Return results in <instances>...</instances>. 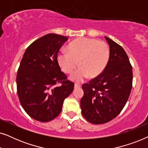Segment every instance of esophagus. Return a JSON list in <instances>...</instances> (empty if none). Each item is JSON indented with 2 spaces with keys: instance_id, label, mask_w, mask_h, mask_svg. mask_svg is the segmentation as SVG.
Listing matches in <instances>:
<instances>
[{
  "instance_id": "1",
  "label": "esophagus",
  "mask_w": 148,
  "mask_h": 148,
  "mask_svg": "<svg viewBox=\"0 0 148 148\" xmlns=\"http://www.w3.org/2000/svg\"><path fill=\"white\" fill-rule=\"evenodd\" d=\"M82 87V85L79 84H75V88H81Z\"/></svg>"
}]
</instances>
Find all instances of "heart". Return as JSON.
<instances>
[{
  "label": "heart",
  "mask_w": 148,
  "mask_h": 148,
  "mask_svg": "<svg viewBox=\"0 0 148 148\" xmlns=\"http://www.w3.org/2000/svg\"><path fill=\"white\" fill-rule=\"evenodd\" d=\"M110 51L104 42L88 38H79L68 46V52H61L57 55L60 69L66 74H70L80 68L71 75L75 82H82L88 75L90 78L98 77L108 64Z\"/></svg>",
  "instance_id": "heart-1"
}]
</instances>
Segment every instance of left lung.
<instances>
[{"instance_id": "8db88e82", "label": "left lung", "mask_w": 148, "mask_h": 148, "mask_svg": "<svg viewBox=\"0 0 148 148\" xmlns=\"http://www.w3.org/2000/svg\"><path fill=\"white\" fill-rule=\"evenodd\" d=\"M110 47L108 64L102 73L83 84L81 99L83 116L88 122L99 125L118 116L126 104L132 88L133 70L124 49L105 37Z\"/></svg>"}]
</instances>
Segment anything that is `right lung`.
<instances>
[{"mask_svg":"<svg viewBox=\"0 0 148 148\" xmlns=\"http://www.w3.org/2000/svg\"><path fill=\"white\" fill-rule=\"evenodd\" d=\"M65 36L49 34L28 46L18 69L17 92L26 113L40 122L58 116L64 99L71 94L74 83L61 71L57 61ZM58 83L62 84L56 86Z\"/></svg>","mask_w":148,"mask_h":148,"instance_id":"obj_1","label":"right lung"}]
</instances>
